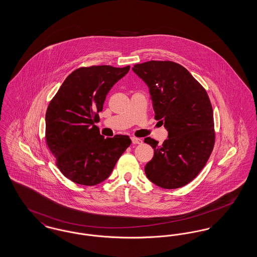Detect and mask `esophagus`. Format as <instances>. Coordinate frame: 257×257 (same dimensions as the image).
I'll return each mask as SVG.
<instances>
[{
	"label": "esophagus",
	"mask_w": 257,
	"mask_h": 257,
	"mask_svg": "<svg viewBox=\"0 0 257 257\" xmlns=\"http://www.w3.org/2000/svg\"><path fill=\"white\" fill-rule=\"evenodd\" d=\"M132 143H133L134 145H142V144H143V140H142V139H139V138H136V137H133V138H132Z\"/></svg>",
	"instance_id": "obj_1"
}]
</instances>
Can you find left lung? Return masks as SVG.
Instances as JSON below:
<instances>
[{
	"label": "left lung",
	"instance_id": "8db88e82",
	"mask_svg": "<svg viewBox=\"0 0 257 257\" xmlns=\"http://www.w3.org/2000/svg\"><path fill=\"white\" fill-rule=\"evenodd\" d=\"M133 71L149 87L155 119L169 131L162 146L145 143L154 157L145 168L147 178L164 189L193 181L204 168L215 145L213 108L205 88L179 63L150 61L135 64Z\"/></svg>",
	"mask_w": 257,
	"mask_h": 257
}]
</instances>
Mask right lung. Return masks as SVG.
<instances>
[{
	"label": "right lung",
	"mask_w": 257,
	"mask_h": 257,
	"mask_svg": "<svg viewBox=\"0 0 257 257\" xmlns=\"http://www.w3.org/2000/svg\"><path fill=\"white\" fill-rule=\"evenodd\" d=\"M130 66H83L69 74L46 110L45 140L61 173L75 183L94 186L110 176L131 139H105L94 123L107 93Z\"/></svg>",
	"instance_id": "right-lung-1"
}]
</instances>
